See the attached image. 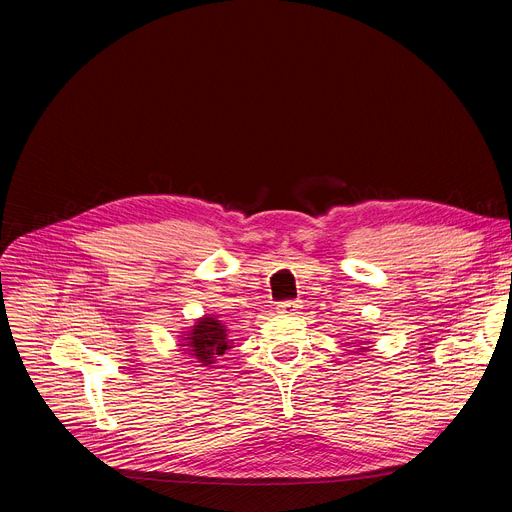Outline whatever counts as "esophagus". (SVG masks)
Instances as JSON below:
<instances>
[{
	"label": "esophagus",
	"mask_w": 512,
	"mask_h": 512,
	"mask_svg": "<svg viewBox=\"0 0 512 512\" xmlns=\"http://www.w3.org/2000/svg\"><path fill=\"white\" fill-rule=\"evenodd\" d=\"M298 308H300L298 302L287 300V302H281V304L277 306V312H279V314H285V316H296V314H298Z\"/></svg>",
	"instance_id": "1"
}]
</instances>
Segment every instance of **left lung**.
Instances as JSON below:
<instances>
[{
    "mask_svg": "<svg viewBox=\"0 0 512 512\" xmlns=\"http://www.w3.org/2000/svg\"><path fill=\"white\" fill-rule=\"evenodd\" d=\"M356 352H358V354H364V352H369V350H367V346H360Z\"/></svg>",
    "mask_w": 512,
    "mask_h": 512,
    "instance_id": "obj_1",
    "label": "left lung"
}]
</instances>
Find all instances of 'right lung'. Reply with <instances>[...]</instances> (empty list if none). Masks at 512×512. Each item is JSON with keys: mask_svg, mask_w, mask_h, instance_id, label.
<instances>
[{"mask_svg": "<svg viewBox=\"0 0 512 512\" xmlns=\"http://www.w3.org/2000/svg\"><path fill=\"white\" fill-rule=\"evenodd\" d=\"M182 354L200 362L198 367H210L223 356L229 348H233V340H229V328L212 314H204L198 318L186 332H182L180 340Z\"/></svg>", "mask_w": 512, "mask_h": 512, "instance_id": "1", "label": "right lung"}]
</instances>
